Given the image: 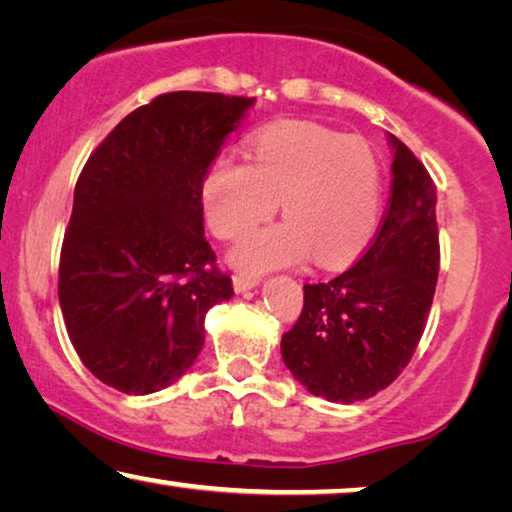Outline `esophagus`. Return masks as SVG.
I'll return each mask as SVG.
<instances>
[{
    "mask_svg": "<svg viewBox=\"0 0 512 512\" xmlns=\"http://www.w3.org/2000/svg\"><path fill=\"white\" fill-rule=\"evenodd\" d=\"M234 280V289L236 292H246V289H253L259 285L257 278H250V276H243V273H236L232 278Z\"/></svg>",
    "mask_w": 512,
    "mask_h": 512,
    "instance_id": "obj_1",
    "label": "esophagus"
}]
</instances>
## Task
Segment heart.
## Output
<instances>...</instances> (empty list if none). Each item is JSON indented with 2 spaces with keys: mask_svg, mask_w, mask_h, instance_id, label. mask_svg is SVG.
Listing matches in <instances>:
<instances>
[{
  "mask_svg": "<svg viewBox=\"0 0 512 512\" xmlns=\"http://www.w3.org/2000/svg\"><path fill=\"white\" fill-rule=\"evenodd\" d=\"M250 165L213 160L202 181L209 230L234 241L271 218L282 200L285 223L259 230L234 248L248 273L299 264L340 266L368 246L381 209L377 158L356 137L312 124H276L248 144Z\"/></svg>",
  "mask_w": 512,
  "mask_h": 512,
  "instance_id": "b5f03b06",
  "label": "heart"
}]
</instances>
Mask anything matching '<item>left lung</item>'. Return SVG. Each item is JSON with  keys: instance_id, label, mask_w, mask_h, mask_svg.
<instances>
[{"instance_id": "obj_1", "label": "left lung", "mask_w": 512, "mask_h": 512, "mask_svg": "<svg viewBox=\"0 0 512 512\" xmlns=\"http://www.w3.org/2000/svg\"><path fill=\"white\" fill-rule=\"evenodd\" d=\"M391 197L361 259L303 285V310L282 335V361L312 395L368 400L398 379L425 331L439 276L437 186L407 144L388 135Z\"/></svg>"}]
</instances>
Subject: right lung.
Here are the masks:
<instances>
[{
	"label": "right lung",
	"instance_id": "1",
	"mask_svg": "<svg viewBox=\"0 0 512 512\" xmlns=\"http://www.w3.org/2000/svg\"><path fill=\"white\" fill-rule=\"evenodd\" d=\"M255 98L172 91L133 110L75 183L59 303L85 368L128 395L179 379L234 296L204 236L202 181Z\"/></svg>",
	"mask_w": 512,
	"mask_h": 512
}]
</instances>
